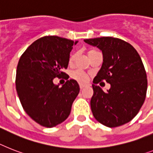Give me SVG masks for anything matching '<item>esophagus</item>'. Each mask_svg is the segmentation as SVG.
I'll return each mask as SVG.
<instances>
[{
  "label": "esophagus",
  "instance_id": "1",
  "mask_svg": "<svg viewBox=\"0 0 153 153\" xmlns=\"http://www.w3.org/2000/svg\"><path fill=\"white\" fill-rule=\"evenodd\" d=\"M79 86H80L81 89H83L85 87V85H83V84H80V85H79Z\"/></svg>",
  "mask_w": 153,
  "mask_h": 153
}]
</instances>
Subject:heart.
I'll list each match as a JSON object with an SVG mask.
<instances>
[{
  "label": "heart",
  "instance_id": "1",
  "mask_svg": "<svg viewBox=\"0 0 153 153\" xmlns=\"http://www.w3.org/2000/svg\"><path fill=\"white\" fill-rule=\"evenodd\" d=\"M94 52H96V51L90 50L89 53H88V56H89V54H91L92 53H94ZM74 59H75V55H74V54L71 55L70 58H69V63H70V64H72L73 62H74ZM71 78H72L73 79L78 81V82L80 83H85L88 81L87 74L80 70L73 71L72 72H71Z\"/></svg>",
  "mask_w": 153,
  "mask_h": 153
}]
</instances>
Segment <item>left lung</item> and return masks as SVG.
<instances>
[{"label":"left lung","mask_w":153,"mask_h":153,"mask_svg":"<svg viewBox=\"0 0 153 153\" xmlns=\"http://www.w3.org/2000/svg\"><path fill=\"white\" fill-rule=\"evenodd\" d=\"M103 54V64L92 85L90 106L94 118L108 127L126 124L136 116L145 101L147 76L137 52L125 41L112 37L85 39ZM105 80L107 92L96 84Z\"/></svg>","instance_id":"8db88e82"}]
</instances>
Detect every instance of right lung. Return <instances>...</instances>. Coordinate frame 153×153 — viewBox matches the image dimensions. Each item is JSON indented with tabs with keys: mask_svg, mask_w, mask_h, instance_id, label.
<instances>
[{
	"mask_svg": "<svg viewBox=\"0 0 153 153\" xmlns=\"http://www.w3.org/2000/svg\"><path fill=\"white\" fill-rule=\"evenodd\" d=\"M73 42L58 36H45L33 42L19 60L16 91L26 113L42 126L52 128L65 121L79 93L74 79L59 87L56 77L65 75Z\"/></svg>",
	"mask_w": 153,
	"mask_h": 153,
	"instance_id": "add662e5",
	"label": "right lung"
}]
</instances>
